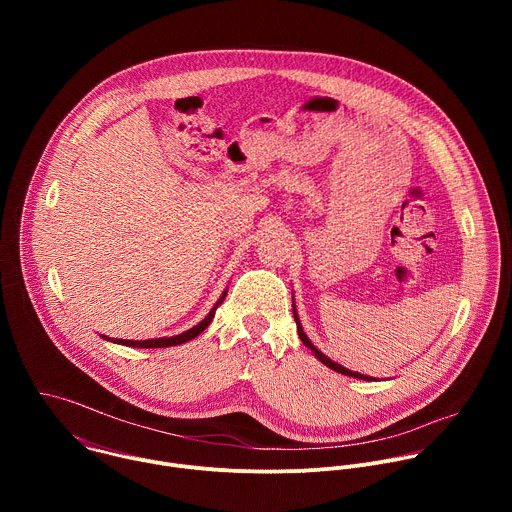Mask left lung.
<instances>
[{
    "mask_svg": "<svg viewBox=\"0 0 512 512\" xmlns=\"http://www.w3.org/2000/svg\"><path fill=\"white\" fill-rule=\"evenodd\" d=\"M294 300V298H291ZM291 308H294V320H296V324H298V334H300V340L314 352V356L322 362V364H326L328 369H332V371H336V373H340V375H346V377H354V379H362V381H375L373 377H367V375H360V373H352V371H348V369H344L342 364H338V362H334V360H330L324 352H320L312 342H310V338L306 336V332H304V328H302V322H300V318H298V312H296V302H291Z\"/></svg>",
    "mask_w": 512,
    "mask_h": 512,
    "instance_id": "8db88e82",
    "label": "left lung"
}]
</instances>
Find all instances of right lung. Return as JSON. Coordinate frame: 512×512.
Returning a JSON list of instances; mask_svg holds the SVG:
<instances>
[{"mask_svg": "<svg viewBox=\"0 0 512 512\" xmlns=\"http://www.w3.org/2000/svg\"><path fill=\"white\" fill-rule=\"evenodd\" d=\"M225 298H227V291H225V294H223L221 298H218V302L212 306V310L208 312V316H206L202 322H198L194 328H190V330H186V332H182V334H178V336H170V338H152V340H119V338H117V340H113V342L123 344V346H131V348H166V346L184 344V342L196 338L198 334H202V332L208 328V324H210L212 318H214L216 308L223 304ZM103 338H107V336H103ZM107 340H111V338H107Z\"/></svg>", "mask_w": 512, "mask_h": 512, "instance_id": "1", "label": "right lung"}]
</instances>
